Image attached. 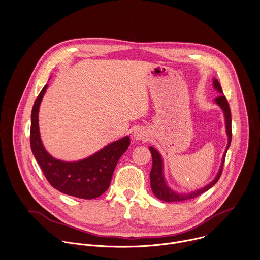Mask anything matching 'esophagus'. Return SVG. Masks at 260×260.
Wrapping results in <instances>:
<instances>
[{"instance_id": "1", "label": "esophagus", "mask_w": 260, "mask_h": 260, "mask_svg": "<svg viewBox=\"0 0 260 260\" xmlns=\"http://www.w3.org/2000/svg\"><path fill=\"white\" fill-rule=\"evenodd\" d=\"M133 138L138 141H145L148 138V134L144 128H137L133 132Z\"/></svg>"}]
</instances>
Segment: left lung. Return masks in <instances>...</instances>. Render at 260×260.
<instances>
[{
	"label": "left lung",
	"instance_id": "8db88e82",
	"mask_svg": "<svg viewBox=\"0 0 260 260\" xmlns=\"http://www.w3.org/2000/svg\"><path fill=\"white\" fill-rule=\"evenodd\" d=\"M212 85H213V88L220 94L218 98L214 99V103L221 109V111L223 113L225 133L228 136V144H226L225 150L222 154V158H221V162H220L218 172H217L216 176L213 178V180L211 182H209L207 185H205L204 187H201L197 190L187 192V193L186 192L185 193L177 192V191L173 190L168 185V183L166 181L165 174H164V160H162L161 154L159 153V151L156 148L149 146V150L152 155V168H151L150 175H149L150 187H151V190H152L153 194L155 195V197L158 198L159 200H162L166 202H173V201H184V200L192 199V198L206 192L208 189H210L218 181V179L220 177L223 162H224V157H225L226 151L231 145V140H232V119H231V110H230L228 101L222 93V89H221L220 84L217 81V79L213 78Z\"/></svg>",
	"mask_w": 260,
	"mask_h": 260
}]
</instances>
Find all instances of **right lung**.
<instances>
[{"instance_id": "obj_1", "label": "right lung", "mask_w": 260, "mask_h": 260, "mask_svg": "<svg viewBox=\"0 0 260 260\" xmlns=\"http://www.w3.org/2000/svg\"><path fill=\"white\" fill-rule=\"evenodd\" d=\"M45 85L31 112L30 145L32 153L49 183L58 191L82 199H94L104 194L123 153L130 145V137L125 136L106 145L95 153L76 161H65L51 155L45 148L39 127V112L48 89Z\"/></svg>"}]
</instances>
